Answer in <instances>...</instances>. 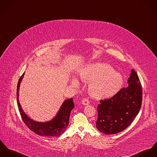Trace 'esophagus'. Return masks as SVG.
Listing matches in <instances>:
<instances>
[{
    "label": "esophagus",
    "mask_w": 157,
    "mask_h": 157,
    "mask_svg": "<svg viewBox=\"0 0 157 157\" xmlns=\"http://www.w3.org/2000/svg\"><path fill=\"white\" fill-rule=\"evenodd\" d=\"M82 104L84 105H87L90 104V102H89L88 99H84L82 101Z\"/></svg>",
    "instance_id": "obj_1"
}]
</instances>
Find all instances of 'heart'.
Segmentation results:
<instances>
[{"label": "heart", "mask_w": 157, "mask_h": 157, "mask_svg": "<svg viewBox=\"0 0 157 157\" xmlns=\"http://www.w3.org/2000/svg\"><path fill=\"white\" fill-rule=\"evenodd\" d=\"M82 81L90 82V94L96 99H107L116 95L123 84L122 76L116 73L108 64L96 63L88 66L80 73ZM71 84L75 87L79 86L78 81L73 79Z\"/></svg>", "instance_id": "b5f03b06"}]
</instances>
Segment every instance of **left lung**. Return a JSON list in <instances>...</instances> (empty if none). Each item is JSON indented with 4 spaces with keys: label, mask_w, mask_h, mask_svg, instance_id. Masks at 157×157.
Segmentation results:
<instances>
[{
    "label": "left lung",
    "mask_w": 157,
    "mask_h": 157,
    "mask_svg": "<svg viewBox=\"0 0 157 157\" xmlns=\"http://www.w3.org/2000/svg\"><path fill=\"white\" fill-rule=\"evenodd\" d=\"M128 86L108 99L101 100L98 106L97 129L106 134L119 133L128 127L139 113L142 87L137 73L131 70Z\"/></svg>",
    "instance_id": "8db88e82"
}]
</instances>
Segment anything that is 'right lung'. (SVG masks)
I'll list each match as a JSON object with an SVG mask.
<instances>
[{"instance_id": "1", "label": "right lung", "mask_w": 157, "mask_h": 157, "mask_svg": "<svg viewBox=\"0 0 157 157\" xmlns=\"http://www.w3.org/2000/svg\"><path fill=\"white\" fill-rule=\"evenodd\" d=\"M23 76L24 73L18 80L17 88L18 108L23 121L29 129L38 136L49 137L59 136L64 133L69 124L70 112L75 107L73 99L70 98L64 101L56 116L52 120L46 122H35L25 114L19 102V87Z\"/></svg>"}]
</instances>
